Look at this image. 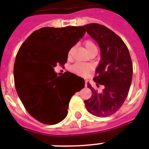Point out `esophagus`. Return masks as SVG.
Instances as JSON below:
<instances>
[{
	"label": "esophagus",
	"mask_w": 149,
	"mask_h": 149,
	"mask_svg": "<svg viewBox=\"0 0 149 149\" xmlns=\"http://www.w3.org/2000/svg\"><path fill=\"white\" fill-rule=\"evenodd\" d=\"M85 87H87V81H85Z\"/></svg>",
	"instance_id": "obj_1"
}]
</instances>
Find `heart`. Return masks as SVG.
I'll return each mask as SVG.
<instances>
[{
	"instance_id": "obj_1",
	"label": "heart",
	"mask_w": 149,
	"mask_h": 149,
	"mask_svg": "<svg viewBox=\"0 0 149 149\" xmlns=\"http://www.w3.org/2000/svg\"><path fill=\"white\" fill-rule=\"evenodd\" d=\"M84 47L86 48V50L88 52L92 48L96 47L94 42L91 40H87L84 41ZM71 52L72 50H70L68 52V57H70L71 54ZM92 69V65H89V64H86V63H81V62H77L75 64H74L71 67V71L74 73L79 74V75H85L88 73L89 71H91Z\"/></svg>"
}]
</instances>
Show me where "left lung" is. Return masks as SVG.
<instances>
[{
    "label": "left lung",
    "mask_w": 149,
    "mask_h": 149,
    "mask_svg": "<svg viewBox=\"0 0 149 149\" xmlns=\"http://www.w3.org/2000/svg\"><path fill=\"white\" fill-rule=\"evenodd\" d=\"M84 27L101 49V61L94 81L97 87L104 86L99 92L88 83L92 94L84 101V104L91 115L107 117L118 111L128 96L132 80V61L125 44L111 30L98 24H89Z\"/></svg>",
    "instance_id": "1"
}]
</instances>
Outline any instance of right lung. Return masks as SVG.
I'll list each match as a JSON object with an SVG mask.
<instances>
[{
	"instance_id": "right-lung-1",
	"label": "right lung",
	"mask_w": 149,
	"mask_h": 149,
	"mask_svg": "<svg viewBox=\"0 0 149 149\" xmlns=\"http://www.w3.org/2000/svg\"><path fill=\"white\" fill-rule=\"evenodd\" d=\"M84 26L42 27L22 44L14 65L15 88L27 112L38 122L55 125L66 118L69 102L84 87V80L71 72L58 76L68 52L84 36Z\"/></svg>"
}]
</instances>
